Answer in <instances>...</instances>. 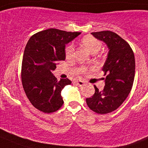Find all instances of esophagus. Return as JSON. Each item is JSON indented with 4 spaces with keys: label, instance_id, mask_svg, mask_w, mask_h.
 Returning a JSON list of instances; mask_svg holds the SVG:
<instances>
[{
    "label": "esophagus",
    "instance_id": "1",
    "mask_svg": "<svg viewBox=\"0 0 148 148\" xmlns=\"http://www.w3.org/2000/svg\"><path fill=\"white\" fill-rule=\"evenodd\" d=\"M75 84L78 86H82L84 84V81H81V80H77V81H75Z\"/></svg>",
    "mask_w": 148,
    "mask_h": 148
}]
</instances>
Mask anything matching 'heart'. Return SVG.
Masks as SVG:
<instances>
[{"label": "heart", "instance_id": "b5f03b06", "mask_svg": "<svg viewBox=\"0 0 148 148\" xmlns=\"http://www.w3.org/2000/svg\"><path fill=\"white\" fill-rule=\"evenodd\" d=\"M81 43H82L83 46L92 54H95L98 52L102 48V43L99 40L91 36H86L83 38L81 40ZM73 55H74V46L71 44L67 45L65 47L66 58L70 60V59L73 58ZM85 70V68L81 69L82 72H84Z\"/></svg>", "mask_w": 148, "mask_h": 148}]
</instances>
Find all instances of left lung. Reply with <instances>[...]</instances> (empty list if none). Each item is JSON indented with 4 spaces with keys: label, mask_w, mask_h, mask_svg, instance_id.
<instances>
[{
    "label": "left lung",
    "mask_w": 148,
    "mask_h": 148,
    "mask_svg": "<svg viewBox=\"0 0 148 148\" xmlns=\"http://www.w3.org/2000/svg\"><path fill=\"white\" fill-rule=\"evenodd\" d=\"M91 34L106 43L109 51L102 67L106 75L104 89L99 91L94 86L95 93L86 100L94 112L109 113L118 109L130 93L134 79V54L129 43L113 32L101 31Z\"/></svg>",
    "instance_id": "left-lung-1"
}]
</instances>
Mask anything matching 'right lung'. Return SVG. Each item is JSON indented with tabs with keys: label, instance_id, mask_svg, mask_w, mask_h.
Here are the masks:
<instances>
[{
	"label": "right lung",
	"instance_id": "1",
	"mask_svg": "<svg viewBox=\"0 0 148 148\" xmlns=\"http://www.w3.org/2000/svg\"><path fill=\"white\" fill-rule=\"evenodd\" d=\"M81 34L51 28L33 35L28 40L22 64V83L31 104L45 113L58 110L64 101L61 91L69 79L58 81L52 71L65 60V45Z\"/></svg>",
	"mask_w": 148,
	"mask_h": 148
}]
</instances>
